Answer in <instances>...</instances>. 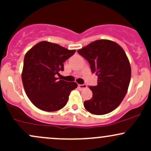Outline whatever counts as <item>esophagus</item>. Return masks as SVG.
Wrapping results in <instances>:
<instances>
[{
	"label": "esophagus",
	"instance_id": "obj_1",
	"mask_svg": "<svg viewBox=\"0 0 151 151\" xmlns=\"http://www.w3.org/2000/svg\"><path fill=\"white\" fill-rule=\"evenodd\" d=\"M78 87L80 90H82V89H86L87 87V86L86 84H78Z\"/></svg>",
	"mask_w": 151,
	"mask_h": 151
}]
</instances>
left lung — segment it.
<instances>
[{
  "label": "left lung",
  "mask_w": 151,
  "mask_h": 151,
  "mask_svg": "<svg viewBox=\"0 0 151 151\" xmlns=\"http://www.w3.org/2000/svg\"><path fill=\"white\" fill-rule=\"evenodd\" d=\"M77 52L90 64L97 76V85L90 86L92 97L84 106L94 115H105L117 108L127 92L131 68L123 49L107 39L97 40Z\"/></svg>",
  "instance_id": "1"
}]
</instances>
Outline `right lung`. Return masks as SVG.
I'll list each match as a JSON object with an SVG mask.
<instances>
[{"label":"right lung","instance_id":"1","mask_svg":"<svg viewBox=\"0 0 151 151\" xmlns=\"http://www.w3.org/2000/svg\"><path fill=\"white\" fill-rule=\"evenodd\" d=\"M75 51L44 41L26 53L21 77L26 95L36 107L54 112L67 103L71 91L77 88V84L59 80L57 76L64 70V62Z\"/></svg>","mask_w":151,"mask_h":151}]
</instances>
